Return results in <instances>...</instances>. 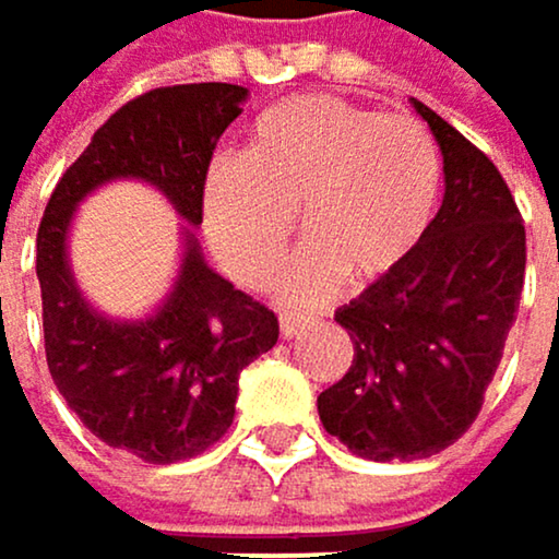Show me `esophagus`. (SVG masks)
<instances>
[{
  "label": "esophagus",
  "instance_id": "34e87169",
  "mask_svg": "<svg viewBox=\"0 0 559 559\" xmlns=\"http://www.w3.org/2000/svg\"><path fill=\"white\" fill-rule=\"evenodd\" d=\"M305 328H308V318H298V314H282V334H285V337H298Z\"/></svg>",
  "mask_w": 559,
  "mask_h": 559
}]
</instances>
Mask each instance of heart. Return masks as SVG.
I'll list each match as a JSON object with an SVG mask.
<instances>
[{
  "instance_id": "heart-1",
  "label": "heart",
  "mask_w": 559,
  "mask_h": 559,
  "mask_svg": "<svg viewBox=\"0 0 559 559\" xmlns=\"http://www.w3.org/2000/svg\"><path fill=\"white\" fill-rule=\"evenodd\" d=\"M442 192V159L413 117L301 94L254 117L238 159L205 173L209 245L235 282H271L301 212L311 238L285 267L277 292L321 305L341 277L390 274L426 238Z\"/></svg>"
}]
</instances>
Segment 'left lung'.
<instances>
[{"mask_svg": "<svg viewBox=\"0 0 559 559\" xmlns=\"http://www.w3.org/2000/svg\"><path fill=\"white\" fill-rule=\"evenodd\" d=\"M413 107L442 150V209L400 267L334 314L354 364L318 396L324 429L370 462L429 459L468 432L518 321L527 264L498 166L423 100Z\"/></svg>", "mask_w": 559, "mask_h": 559, "instance_id": "8db88e82", "label": "left lung"}]
</instances>
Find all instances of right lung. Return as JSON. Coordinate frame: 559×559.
<instances>
[{"label":"right lung","mask_w":559,"mask_h":559,"mask_svg":"<svg viewBox=\"0 0 559 559\" xmlns=\"http://www.w3.org/2000/svg\"><path fill=\"white\" fill-rule=\"evenodd\" d=\"M248 87L176 84L123 104L58 179L35 241L51 380L78 419L110 449L150 465L205 452L235 419L238 373L277 341V318L209 267L195 225L215 140L241 114ZM159 188L183 226V258L167 298L143 319L100 316L76 288L67 235L100 185Z\"/></svg>","instance_id":"right-lung-1"}]
</instances>
